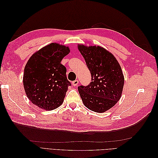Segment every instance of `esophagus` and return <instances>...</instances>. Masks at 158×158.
<instances>
[{
  "instance_id": "obj_1",
  "label": "esophagus",
  "mask_w": 158,
  "mask_h": 158,
  "mask_svg": "<svg viewBox=\"0 0 158 158\" xmlns=\"http://www.w3.org/2000/svg\"><path fill=\"white\" fill-rule=\"evenodd\" d=\"M78 83H79V81L78 80H76L73 81V83H72V84H73V85H74V86H76V85L78 84Z\"/></svg>"
}]
</instances>
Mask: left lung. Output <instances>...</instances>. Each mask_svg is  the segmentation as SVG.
Wrapping results in <instances>:
<instances>
[{"mask_svg": "<svg viewBox=\"0 0 158 158\" xmlns=\"http://www.w3.org/2000/svg\"><path fill=\"white\" fill-rule=\"evenodd\" d=\"M92 76L86 86H78L84 106L91 111L103 113L120 99L125 78L114 55L100 46L78 45Z\"/></svg>", "mask_w": 158, "mask_h": 158, "instance_id": "left-lung-1", "label": "left lung"}]
</instances>
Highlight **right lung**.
<instances>
[{
  "label": "right lung",
  "instance_id": "obj_1",
  "mask_svg": "<svg viewBox=\"0 0 158 158\" xmlns=\"http://www.w3.org/2000/svg\"><path fill=\"white\" fill-rule=\"evenodd\" d=\"M69 52V47L52 43L28 60L23 84L32 103L47 111L61 106L71 84L66 78V69L60 62Z\"/></svg>",
  "mask_w": 158,
  "mask_h": 158
}]
</instances>
